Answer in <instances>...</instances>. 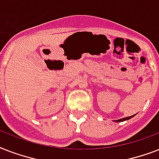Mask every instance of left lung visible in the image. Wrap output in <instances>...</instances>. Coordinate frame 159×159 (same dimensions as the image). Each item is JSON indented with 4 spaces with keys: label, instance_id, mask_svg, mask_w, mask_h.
<instances>
[{
    "label": "left lung",
    "instance_id": "left-lung-1",
    "mask_svg": "<svg viewBox=\"0 0 159 159\" xmlns=\"http://www.w3.org/2000/svg\"><path fill=\"white\" fill-rule=\"evenodd\" d=\"M136 115V114H135ZM135 115H133V116H129V117H125V118H123V119H120V120H115V122H122V121H125V120H129V119H131L132 117H134V116H135Z\"/></svg>",
    "mask_w": 159,
    "mask_h": 159
}]
</instances>
